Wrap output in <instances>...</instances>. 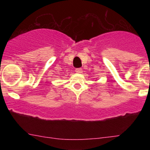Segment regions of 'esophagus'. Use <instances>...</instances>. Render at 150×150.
I'll list each match as a JSON object with an SVG mask.
<instances>
[{"instance_id":"obj_1","label":"esophagus","mask_w":150,"mask_h":150,"mask_svg":"<svg viewBox=\"0 0 150 150\" xmlns=\"http://www.w3.org/2000/svg\"><path fill=\"white\" fill-rule=\"evenodd\" d=\"M75 72L77 73H82V69L80 68H76V69H75Z\"/></svg>"}]
</instances>
